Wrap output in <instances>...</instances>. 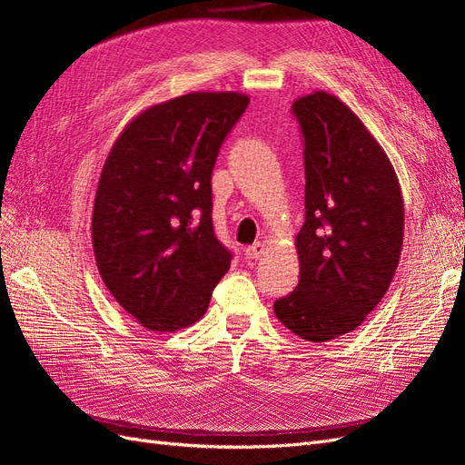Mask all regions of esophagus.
<instances>
[{
    "label": "esophagus",
    "mask_w": 465,
    "mask_h": 465,
    "mask_svg": "<svg viewBox=\"0 0 465 465\" xmlns=\"http://www.w3.org/2000/svg\"><path fill=\"white\" fill-rule=\"evenodd\" d=\"M263 252H265V244L256 242V244H252L244 250V256H246V260H258V258H262Z\"/></svg>",
    "instance_id": "34e87169"
}]
</instances>
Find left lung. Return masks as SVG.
Returning <instances> with one entry per match:
<instances>
[{
	"instance_id": "1",
	"label": "left lung",
	"mask_w": 465,
	"mask_h": 465,
	"mask_svg": "<svg viewBox=\"0 0 465 465\" xmlns=\"http://www.w3.org/2000/svg\"><path fill=\"white\" fill-rule=\"evenodd\" d=\"M304 142L299 285L273 302L279 322L312 343L359 328L384 299L403 242V200L384 149L340 98L292 104Z\"/></svg>"
}]
</instances>
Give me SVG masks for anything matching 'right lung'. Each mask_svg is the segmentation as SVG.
Masks as SVG:
<instances>
[{
  "label": "right lung",
  "mask_w": 465,
  "mask_h": 465,
  "mask_svg": "<svg viewBox=\"0 0 465 465\" xmlns=\"http://www.w3.org/2000/svg\"><path fill=\"white\" fill-rule=\"evenodd\" d=\"M250 98L188 93L125 125L103 166L93 209L98 273L143 328L198 322L232 254L213 231L211 174Z\"/></svg>",
  "instance_id": "1"
}]
</instances>
